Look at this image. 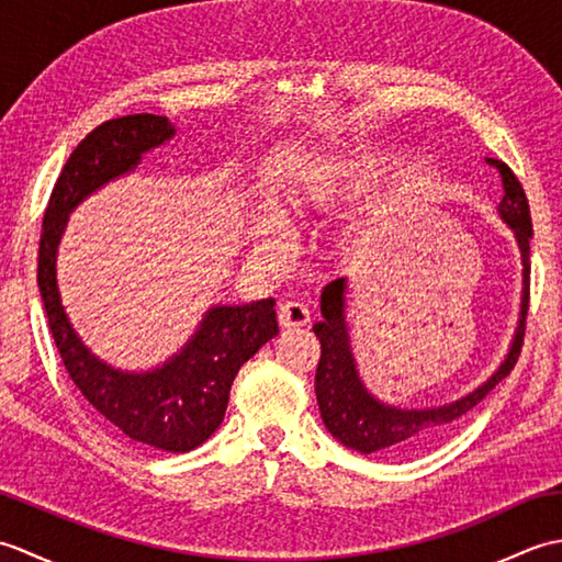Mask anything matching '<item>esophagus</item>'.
<instances>
[{
  "mask_svg": "<svg viewBox=\"0 0 562 562\" xmlns=\"http://www.w3.org/2000/svg\"><path fill=\"white\" fill-rule=\"evenodd\" d=\"M278 321H280V326H284V328H300V326H306L308 321H312V316H308L306 304L284 302V304H280Z\"/></svg>",
  "mask_w": 562,
  "mask_h": 562,
  "instance_id": "esophagus-1",
  "label": "esophagus"
}]
</instances>
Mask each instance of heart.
<instances>
[{
    "label": "heart",
    "instance_id": "b5f03b06",
    "mask_svg": "<svg viewBox=\"0 0 562 562\" xmlns=\"http://www.w3.org/2000/svg\"><path fill=\"white\" fill-rule=\"evenodd\" d=\"M369 186V171L362 164L342 161V164H321L316 169L306 171L300 181H294L288 200L294 210L318 212L338 205L342 200L360 195ZM280 222L268 224L270 236H280Z\"/></svg>",
    "mask_w": 562,
    "mask_h": 562
}]
</instances>
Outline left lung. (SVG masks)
Returning a JSON list of instances; mask_svg holds the SVG:
<instances>
[{
	"mask_svg": "<svg viewBox=\"0 0 562 562\" xmlns=\"http://www.w3.org/2000/svg\"><path fill=\"white\" fill-rule=\"evenodd\" d=\"M487 164L497 169L499 178H503L505 195L499 200V217L515 229L524 262L521 318L517 338L512 342V350L505 364L499 367L483 386L469 393V396H463L449 405H441V408L405 411L379 403L376 398L369 396L360 376L355 372L348 333H345L342 318L345 280H333L324 290V294H321V316H324V321H318L314 326V333L321 342V357L316 367V398L328 432L340 439L345 447L389 459L415 457V453L432 447L437 439L451 432L453 425H457L465 413H471L475 405H479L487 393L515 369L524 345V330H527L529 312V238L533 236L531 212L527 193H524L515 171L499 159H487Z\"/></svg>",
	"mask_w": 562,
	"mask_h": 562,
	"instance_id": "obj_1",
	"label": "left lung"
}]
</instances>
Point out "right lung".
Returning a JSON list of instances; mask_svg holds the SVG:
<instances>
[{
    "mask_svg": "<svg viewBox=\"0 0 562 562\" xmlns=\"http://www.w3.org/2000/svg\"><path fill=\"white\" fill-rule=\"evenodd\" d=\"M171 135L169 117L137 113L105 121L79 142L43 214L38 288L59 360L81 396L137 445L183 453L222 425L236 372L280 333L274 302L214 306L195 338L169 364L149 374H123L83 348L59 306L55 284V248L71 207L133 169L142 151L159 147Z\"/></svg>",
    "mask_w": 562,
    "mask_h": 562,
    "instance_id": "right-lung-1",
    "label": "right lung"
}]
</instances>
